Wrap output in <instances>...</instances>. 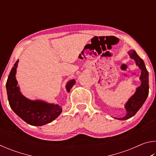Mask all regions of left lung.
<instances>
[{"instance_id":"left-lung-1","label":"left lung","mask_w":156,"mask_h":156,"mask_svg":"<svg viewBox=\"0 0 156 156\" xmlns=\"http://www.w3.org/2000/svg\"><path fill=\"white\" fill-rule=\"evenodd\" d=\"M128 54L131 58L135 60L136 65L141 69V76L140 79L142 84L137 88L136 93L131 97V98L125 105V109L127 112L126 115L122 118H117L121 120L129 119L135 115L144 104L149 94V73L145 67L144 61L139 57L134 50H130L128 51Z\"/></svg>"}]
</instances>
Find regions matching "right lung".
Here are the masks:
<instances>
[{
  "label": "right lung",
  "mask_w": 156,
  "mask_h": 156,
  "mask_svg": "<svg viewBox=\"0 0 156 156\" xmlns=\"http://www.w3.org/2000/svg\"><path fill=\"white\" fill-rule=\"evenodd\" d=\"M18 61L12 67L6 83L7 96L10 107L20 118L34 126H42L54 120L62 112L58 105L48 104L40 100H30L20 94L17 87L15 75ZM75 80H72L66 86L67 91L74 85Z\"/></svg>",
  "instance_id": "1"
}]
</instances>
